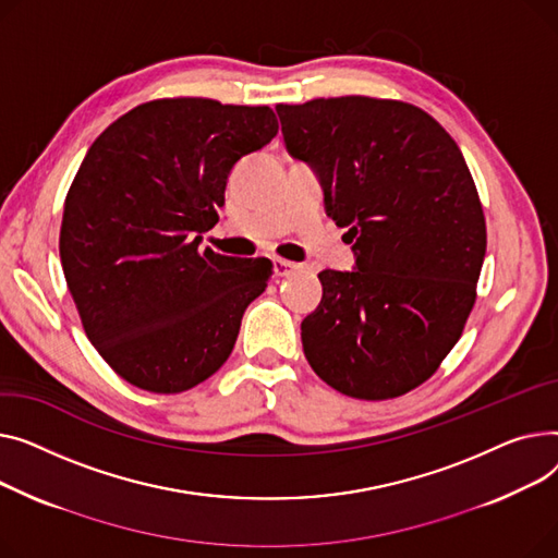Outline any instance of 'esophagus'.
<instances>
[{
    "label": "esophagus",
    "mask_w": 558,
    "mask_h": 558,
    "mask_svg": "<svg viewBox=\"0 0 558 558\" xmlns=\"http://www.w3.org/2000/svg\"><path fill=\"white\" fill-rule=\"evenodd\" d=\"M272 268L277 277H290L294 270H298V264H292V260H286V258H275Z\"/></svg>",
    "instance_id": "esophagus-1"
}]
</instances>
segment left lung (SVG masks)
I'll return each mask as SVG.
<instances>
[{
  "label": "left lung",
  "instance_id": "8db88e82",
  "mask_svg": "<svg viewBox=\"0 0 558 558\" xmlns=\"http://www.w3.org/2000/svg\"><path fill=\"white\" fill-rule=\"evenodd\" d=\"M286 150L349 229L353 270H322L302 322L313 372L353 399L428 380L475 304L486 227L462 150L423 110L369 96L277 106Z\"/></svg>",
  "mask_w": 558,
  "mask_h": 558
}]
</instances>
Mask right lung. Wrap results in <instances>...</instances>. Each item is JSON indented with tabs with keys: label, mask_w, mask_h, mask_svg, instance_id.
Segmentation results:
<instances>
[{
	"label": "right lung",
	"mask_w": 558,
	"mask_h": 558,
	"mask_svg": "<svg viewBox=\"0 0 558 558\" xmlns=\"http://www.w3.org/2000/svg\"><path fill=\"white\" fill-rule=\"evenodd\" d=\"M268 106L161 98L108 125L64 201L60 260L85 333L130 385L178 395L234 349L270 258L201 252L236 161L272 142Z\"/></svg>",
	"instance_id": "add662e5"
}]
</instances>
